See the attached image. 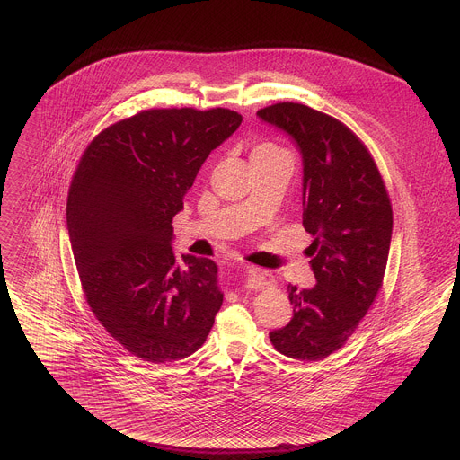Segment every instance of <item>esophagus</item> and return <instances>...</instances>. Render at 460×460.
I'll use <instances>...</instances> for the list:
<instances>
[{
    "label": "esophagus",
    "instance_id": "1",
    "mask_svg": "<svg viewBox=\"0 0 460 460\" xmlns=\"http://www.w3.org/2000/svg\"><path fill=\"white\" fill-rule=\"evenodd\" d=\"M245 286L251 289H264L275 284V277L268 271H261L258 268H247L245 270Z\"/></svg>",
    "mask_w": 460,
    "mask_h": 460
}]
</instances>
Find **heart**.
I'll use <instances>...</instances> for the list:
<instances>
[{
	"label": "heart",
	"mask_w": 460,
	"mask_h": 460,
	"mask_svg": "<svg viewBox=\"0 0 460 460\" xmlns=\"http://www.w3.org/2000/svg\"><path fill=\"white\" fill-rule=\"evenodd\" d=\"M258 149H271V147H268V146H261V147H258Z\"/></svg>",
	"instance_id": "1"
}]
</instances>
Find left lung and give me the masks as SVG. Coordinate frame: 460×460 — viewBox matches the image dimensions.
<instances>
[{
  "mask_svg": "<svg viewBox=\"0 0 460 460\" xmlns=\"http://www.w3.org/2000/svg\"><path fill=\"white\" fill-rule=\"evenodd\" d=\"M256 116L284 130L302 156V224L316 284L288 286L293 318L270 333L277 351L322 360L341 349L382 288L393 211L366 146L333 116L275 103Z\"/></svg>",
  "mask_w": 460,
  "mask_h": 460,
  "instance_id": "left-lung-1",
  "label": "left lung"
}]
</instances>
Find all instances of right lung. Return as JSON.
Listing matches in <instances>:
<instances>
[{"instance_id":"right-lung-1","label":"right lung","mask_w":460,"mask_h":460,"mask_svg":"<svg viewBox=\"0 0 460 460\" xmlns=\"http://www.w3.org/2000/svg\"><path fill=\"white\" fill-rule=\"evenodd\" d=\"M229 109H149L91 142L67 229L89 307L128 353L172 362L202 348L224 293L209 258L172 252V218L213 149L240 127Z\"/></svg>"}]
</instances>
